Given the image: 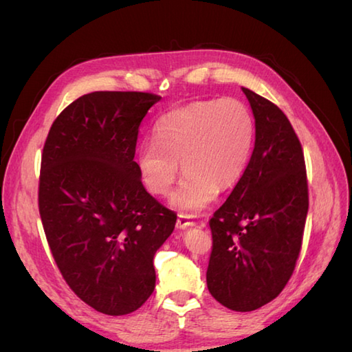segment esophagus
<instances>
[{"mask_svg":"<svg viewBox=\"0 0 352 352\" xmlns=\"http://www.w3.org/2000/svg\"><path fill=\"white\" fill-rule=\"evenodd\" d=\"M193 223H195V222L190 221V216H188V214H178L177 228H182V230L189 228V227L193 226Z\"/></svg>","mask_w":352,"mask_h":352,"instance_id":"1","label":"esophagus"}]
</instances>
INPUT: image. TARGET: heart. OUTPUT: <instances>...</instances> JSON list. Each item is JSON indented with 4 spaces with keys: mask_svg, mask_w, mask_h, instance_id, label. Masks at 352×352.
Returning a JSON list of instances; mask_svg holds the SVG:
<instances>
[{
    "mask_svg": "<svg viewBox=\"0 0 352 352\" xmlns=\"http://www.w3.org/2000/svg\"><path fill=\"white\" fill-rule=\"evenodd\" d=\"M256 144V119L236 98L206 100L163 115L153 140L136 153V166L145 188L166 197L178 175V162L186 172L170 204L195 213L212 203L243 177Z\"/></svg>",
    "mask_w": 352,
    "mask_h": 352,
    "instance_id": "b5f03b06",
    "label": "heart"
}]
</instances>
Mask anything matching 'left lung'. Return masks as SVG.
<instances>
[{"label": "left lung", "mask_w": 352, "mask_h": 352, "mask_svg": "<svg viewBox=\"0 0 352 352\" xmlns=\"http://www.w3.org/2000/svg\"><path fill=\"white\" fill-rule=\"evenodd\" d=\"M256 119L243 177L208 221L207 287L230 310L252 311L286 287L300 257L309 212L301 142L274 102L242 87Z\"/></svg>", "instance_id": "1"}]
</instances>
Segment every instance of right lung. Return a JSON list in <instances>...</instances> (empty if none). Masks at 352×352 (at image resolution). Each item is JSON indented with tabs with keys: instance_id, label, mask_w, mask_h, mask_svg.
Here are the masks:
<instances>
[{
	"instance_id": "add662e5",
	"label": "right lung",
	"mask_w": 352,
	"mask_h": 352,
	"mask_svg": "<svg viewBox=\"0 0 352 352\" xmlns=\"http://www.w3.org/2000/svg\"><path fill=\"white\" fill-rule=\"evenodd\" d=\"M162 96L92 92L52 122L39 213L52 257L81 301L104 315L138 310L155 287L153 258L177 214L149 195L134 162L142 119Z\"/></svg>"
}]
</instances>
